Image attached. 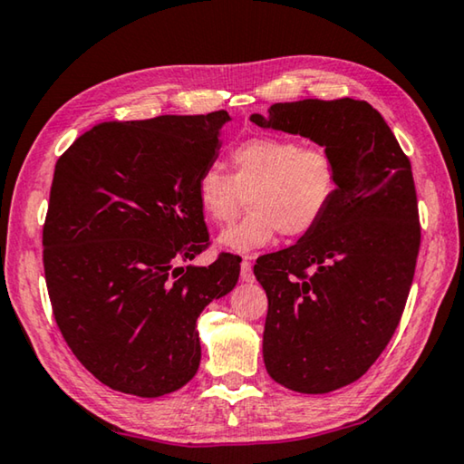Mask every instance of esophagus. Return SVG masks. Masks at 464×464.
I'll list each match as a JSON object with an SVG mask.
<instances>
[{
    "label": "esophagus",
    "mask_w": 464,
    "mask_h": 464,
    "mask_svg": "<svg viewBox=\"0 0 464 464\" xmlns=\"http://www.w3.org/2000/svg\"><path fill=\"white\" fill-rule=\"evenodd\" d=\"M241 280L243 282H254L256 280L254 278V270H251L249 257H243V262H241Z\"/></svg>",
    "instance_id": "1"
}]
</instances>
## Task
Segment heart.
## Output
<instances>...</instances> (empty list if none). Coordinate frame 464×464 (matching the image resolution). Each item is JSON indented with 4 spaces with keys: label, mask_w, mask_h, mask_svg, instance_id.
Wrapping results in <instances>:
<instances>
[{
    "label": "heart",
    "mask_w": 464,
    "mask_h": 464,
    "mask_svg": "<svg viewBox=\"0 0 464 464\" xmlns=\"http://www.w3.org/2000/svg\"><path fill=\"white\" fill-rule=\"evenodd\" d=\"M231 176L207 169L196 184L200 213L213 225L237 217L247 196L251 213L218 235L235 254L268 247L278 237H303L315 229L337 190L335 160L321 147H301L286 137H251L229 153Z\"/></svg>",
    "instance_id": "1"
}]
</instances>
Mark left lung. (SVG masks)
Returning <instances> with one entry per match:
<instances>
[{"instance_id": "8db88e82", "label": "left lung", "mask_w": 464, "mask_h": 464, "mask_svg": "<svg viewBox=\"0 0 464 464\" xmlns=\"http://www.w3.org/2000/svg\"><path fill=\"white\" fill-rule=\"evenodd\" d=\"M334 157L337 190L315 229L257 260L268 295L266 371L307 395L358 381L395 334L420 251L411 163L364 100H298L251 114Z\"/></svg>"}]
</instances>
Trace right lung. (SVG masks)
Here are the masks:
<instances>
[{"label":"right lung","mask_w":464,"mask_h":464,"mask_svg":"<svg viewBox=\"0 0 464 464\" xmlns=\"http://www.w3.org/2000/svg\"><path fill=\"white\" fill-rule=\"evenodd\" d=\"M229 121L218 110L104 122L54 166L46 288L67 345L110 389L137 397L182 389L200 364L196 321L237 285V256L190 264L208 243L196 184Z\"/></svg>","instance_id":"obj_1"}]
</instances>
